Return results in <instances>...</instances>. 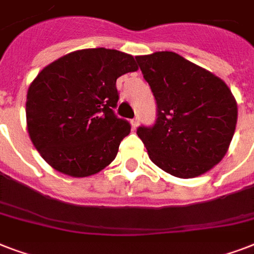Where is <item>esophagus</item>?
<instances>
[{
  "label": "esophagus",
  "mask_w": 254,
  "mask_h": 254,
  "mask_svg": "<svg viewBox=\"0 0 254 254\" xmlns=\"http://www.w3.org/2000/svg\"><path fill=\"white\" fill-rule=\"evenodd\" d=\"M138 124H139L138 117H135V119L131 120V127H133V129H135V127H138Z\"/></svg>",
  "instance_id": "34e87169"
}]
</instances>
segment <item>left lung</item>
Instances as JSON below:
<instances>
[{"label":"left lung","instance_id":"obj_1","mask_svg":"<svg viewBox=\"0 0 254 254\" xmlns=\"http://www.w3.org/2000/svg\"><path fill=\"white\" fill-rule=\"evenodd\" d=\"M157 101L153 127L137 134L151 162L174 177H199L224 158L235 134L237 104L212 72L171 51L135 57Z\"/></svg>","mask_w":254,"mask_h":254}]
</instances>
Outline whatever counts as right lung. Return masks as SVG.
<instances>
[{
	"label": "right lung",
	"mask_w": 254,
	"mask_h": 254,
	"mask_svg": "<svg viewBox=\"0 0 254 254\" xmlns=\"http://www.w3.org/2000/svg\"><path fill=\"white\" fill-rule=\"evenodd\" d=\"M134 58L117 50L85 49L59 58L30 84L26 121L31 142L59 173L84 178L116 158L130 124L119 119L116 80L134 72Z\"/></svg>",
	"instance_id": "1"
}]
</instances>
